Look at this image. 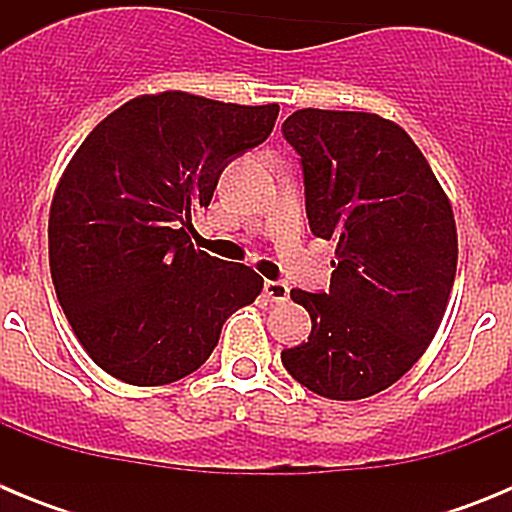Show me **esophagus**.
Here are the masks:
<instances>
[{
    "label": "esophagus",
    "instance_id": "obj_1",
    "mask_svg": "<svg viewBox=\"0 0 512 512\" xmlns=\"http://www.w3.org/2000/svg\"><path fill=\"white\" fill-rule=\"evenodd\" d=\"M264 295L269 297V302H277V305H282V302L289 300V287L284 282H266Z\"/></svg>",
    "mask_w": 512,
    "mask_h": 512
}]
</instances>
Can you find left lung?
Masks as SVG:
<instances>
[{
  "instance_id": "left-lung-1",
  "label": "left lung",
  "mask_w": 512,
  "mask_h": 512,
  "mask_svg": "<svg viewBox=\"0 0 512 512\" xmlns=\"http://www.w3.org/2000/svg\"><path fill=\"white\" fill-rule=\"evenodd\" d=\"M282 133L300 153L310 230L336 243L328 295L292 289L312 330L282 364L315 395L364 400L410 372L436 336L459 259L454 210L397 122L307 107Z\"/></svg>"
}]
</instances>
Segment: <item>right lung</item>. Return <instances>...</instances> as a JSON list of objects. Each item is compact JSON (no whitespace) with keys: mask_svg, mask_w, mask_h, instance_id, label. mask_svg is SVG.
Masks as SVG:
<instances>
[{"mask_svg":"<svg viewBox=\"0 0 512 512\" xmlns=\"http://www.w3.org/2000/svg\"><path fill=\"white\" fill-rule=\"evenodd\" d=\"M279 104L140 94L104 117L58 179L48 261L74 336L135 387L197 372L264 279L192 246L230 158L269 138Z\"/></svg>","mask_w":512,"mask_h":512,"instance_id":"right-lung-1","label":"right lung"}]
</instances>
